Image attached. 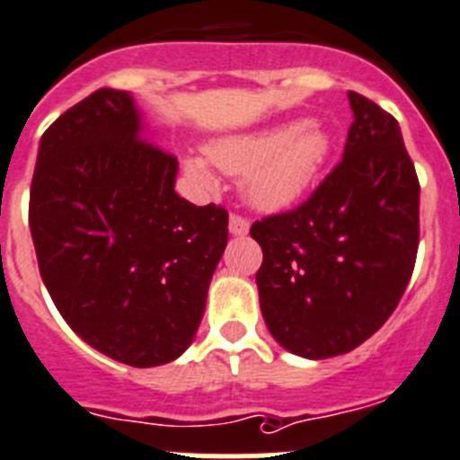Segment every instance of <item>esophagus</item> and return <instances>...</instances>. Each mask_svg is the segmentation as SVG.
I'll return each instance as SVG.
<instances>
[{
    "instance_id": "obj_1",
    "label": "esophagus",
    "mask_w": 460,
    "mask_h": 460,
    "mask_svg": "<svg viewBox=\"0 0 460 460\" xmlns=\"http://www.w3.org/2000/svg\"><path fill=\"white\" fill-rule=\"evenodd\" d=\"M248 227H251V223L243 217H239V214H233V217H230V223H227V230H230L233 237H243V234H248Z\"/></svg>"
}]
</instances>
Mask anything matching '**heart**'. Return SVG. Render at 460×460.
<instances>
[{
    "label": "heart",
    "mask_w": 460,
    "mask_h": 460,
    "mask_svg": "<svg viewBox=\"0 0 460 460\" xmlns=\"http://www.w3.org/2000/svg\"><path fill=\"white\" fill-rule=\"evenodd\" d=\"M332 153V135L318 121H287L255 133L212 139L205 155L218 172L242 176V191L252 208L278 212L312 187ZM185 173L200 187H214L205 157L182 160Z\"/></svg>",
    "instance_id": "obj_1"
}]
</instances>
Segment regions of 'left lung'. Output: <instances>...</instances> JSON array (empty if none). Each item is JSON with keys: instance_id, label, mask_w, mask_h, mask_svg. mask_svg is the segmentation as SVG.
I'll use <instances>...</instances> for the list:
<instances>
[{"instance_id": "left-lung-1", "label": "left lung", "mask_w": 460, "mask_h": 460, "mask_svg": "<svg viewBox=\"0 0 460 460\" xmlns=\"http://www.w3.org/2000/svg\"><path fill=\"white\" fill-rule=\"evenodd\" d=\"M343 160L312 199L252 223L270 336L305 358L349 352L400 303L420 237V185L395 117L348 92Z\"/></svg>"}]
</instances>
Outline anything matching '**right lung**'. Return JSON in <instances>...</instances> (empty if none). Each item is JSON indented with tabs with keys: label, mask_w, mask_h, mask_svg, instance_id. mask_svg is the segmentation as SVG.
Listing matches in <instances>:
<instances>
[{
	"label": "right lung",
	"mask_w": 460,
	"mask_h": 460,
	"mask_svg": "<svg viewBox=\"0 0 460 460\" xmlns=\"http://www.w3.org/2000/svg\"><path fill=\"white\" fill-rule=\"evenodd\" d=\"M133 94L96 90L45 130L29 227L67 325L133 368L194 341L227 246V212L176 194L178 162L148 142Z\"/></svg>",
	"instance_id": "obj_1"
}]
</instances>
